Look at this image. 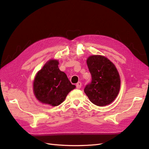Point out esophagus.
<instances>
[{"mask_svg":"<svg viewBox=\"0 0 149 149\" xmlns=\"http://www.w3.org/2000/svg\"><path fill=\"white\" fill-rule=\"evenodd\" d=\"M76 87L77 89H80L81 87V82H78L76 84Z\"/></svg>","mask_w":149,"mask_h":149,"instance_id":"1","label":"esophagus"}]
</instances>
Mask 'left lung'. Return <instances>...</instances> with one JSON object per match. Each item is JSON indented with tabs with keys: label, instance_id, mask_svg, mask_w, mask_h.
Segmentation results:
<instances>
[{
	"label": "left lung",
	"instance_id": "left-lung-1",
	"mask_svg": "<svg viewBox=\"0 0 149 149\" xmlns=\"http://www.w3.org/2000/svg\"><path fill=\"white\" fill-rule=\"evenodd\" d=\"M91 81L84 91L92 103L104 106L111 104L118 95L120 78L115 65L106 57L92 56L87 60Z\"/></svg>",
	"mask_w": 149,
	"mask_h": 149
}]
</instances>
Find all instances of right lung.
I'll return each instance as SVG.
<instances>
[{
  "mask_svg": "<svg viewBox=\"0 0 149 149\" xmlns=\"http://www.w3.org/2000/svg\"><path fill=\"white\" fill-rule=\"evenodd\" d=\"M58 61L50 60L37 74L34 81V93L37 99L45 104L57 106L68 93L75 88L64 72L59 69Z\"/></svg>",
  "mask_w": 149,
  "mask_h": 149,
  "instance_id": "obj_1",
  "label": "right lung"
}]
</instances>
